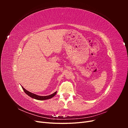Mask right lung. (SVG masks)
Here are the masks:
<instances>
[{
    "instance_id": "obj_1",
    "label": "right lung",
    "mask_w": 128,
    "mask_h": 128,
    "mask_svg": "<svg viewBox=\"0 0 128 128\" xmlns=\"http://www.w3.org/2000/svg\"><path fill=\"white\" fill-rule=\"evenodd\" d=\"M22 88L23 90H24V92L26 93V94L28 95L29 96H30V97H32L34 99H37V100H46V99H50V98H52V97H53L56 94V91L54 93H53V94H51V95H49V96H38L36 94H33V93H32L26 90V89L22 87Z\"/></svg>"
}]
</instances>
